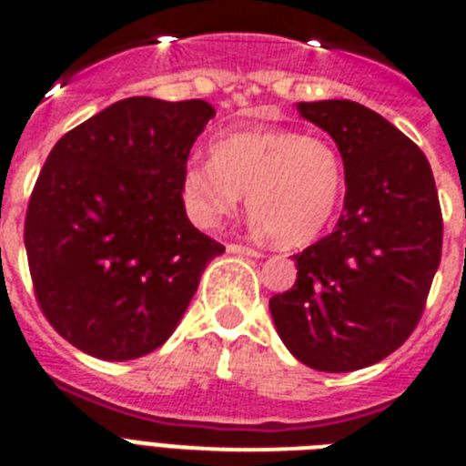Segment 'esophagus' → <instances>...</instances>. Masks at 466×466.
<instances>
[{"mask_svg":"<svg viewBox=\"0 0 466 466\" xmlns=\"http://www.w3.org/2000/svg\"><path fill=\"white\" fill-rule=\"evenodd\" d=\"M228 252L242 254V257H252V258L261 257V252H257V249H252V247H245V245H228Z\"/></svg>","mask_w":466,"mask_h":466,"instance_id":"esophagus-1","label":"esophagus"}]
</instances>
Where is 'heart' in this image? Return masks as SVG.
Listing matches in <instances>:
<instances>
[{
    "label": "heart",
    "mask_w": 466,
    "mask_h": 466,
    "mask_svg": "<svg viewBox=\"0 0 466 466\" xmlns=\"http://www.w3.org/2000/svg\"><path fill=\"white\" fill-rule=\"evenodd\" d=\"M345 187L339 149L322 135L294 127H257L219 137L209 160H188L182 200L191 221L214 228L247 193L261 233L287 247L315 240L333 219Z\"/></svg>",
    "instance_id": "1"
}]
</instances>
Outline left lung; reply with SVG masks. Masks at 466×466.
I'll return each mask as SVG.
<instances>
[{
  "label": "left lung",
  "instance_id": "1",
  "mask_svg": "<svg viewBox=\"0 0 466 466\" xmlns=\"http://www.w3.org/2000/svg\"><path fill=\"white\" fill-rule=\"evenodd\" d=\"M296 109L331 135L348 191L333 233L291 257L296 284L270 299V315L300 364L357 371L392 355L425 310L443 242L434 175L399 127L360 102Z\"/></svg>",
  "mask_w": 466,
  "mask_h": 466
}]
</instances>
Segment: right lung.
<instances>
[{
	"label": "right lung",
	"mask_w": 466,
	"mask_h": 466,
	"mask_svg": "<svg viewBox=\"0 0 466 466\" xmlns=\"http://www.w3.org/2000/svg\"><path fill=\"white\" fill-rule=\"evenodd\" d=\"M214 106L127 97L57 139L32 191L25 249L41 310L86 355L166 343L224 245L188 221L182 172Z\"/></svg>",
	"instance_id": "add662e5"
}]
</instances>
